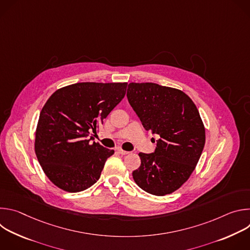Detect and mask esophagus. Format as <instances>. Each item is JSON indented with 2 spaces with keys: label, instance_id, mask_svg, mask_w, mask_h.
I'll return each mask as SVG.
<instances>
[{
  "label": "esophagus",
  "instance_id": "esophagus-1",
  "mask_svg": "<svg viewBox=\"0 0 250 250\" xmlns=\"http://www.w3.org/2000/svg\"><path fill=\"white\" fill-rule=\"evenodd\" d=\"M118 152H119L120 154H122V155H125V154H128V153H129L128 151L124 150V149H122V148H119V149H118Z\"/></svg>",
  "mask_w": 250,
  "mask_h": 250
}]
</instances>
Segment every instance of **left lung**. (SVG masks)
Listing matches in <instances>:
<instances>
[{"label": "left lung", "mask_w": 250, "mask_h": 250, "mask_svg": "<svg viewBox=\"0 0 250 250\" xmlns=\"http://www.w3.org/2000/svg\"><path fill=\"white\" fill-rule=\"evenodd\" d=\"M126 96L144 127L159 135L153 153L138 154L133 180L149 194H171L189 179L205 146L197 106L183 91L155 83H129Z\"/></svg>", "instance_id": "8db88e82"}]
</instances>
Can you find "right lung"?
<instances>
[{"label": "right lung", "mask_w": 250, "mask_h": 250, "mask_svg": "<svg viewBox=\"0 0 250 250\" xmlns=\"http://www.w3.org/2000/svg\"><path fill=\"white\" fill-rule=\"evenodd\" d=\"M127 83L83 82L56 90L46 101L35 129L34 151L48 179L77 193L94 185L115 151L99 142L95 131L125 95Z\"/></svg>", "instance_id": "add662e5"}]
</instances>
